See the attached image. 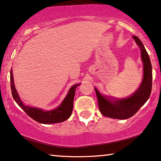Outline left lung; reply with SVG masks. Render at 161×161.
Segmentation results:
<instances>
[{"label":"left lung","mask_w":161,"mask_h":161,"mask_svg":"<svg viewBox=\"0 0 161 161\" xmlns=\"http://www.w3.org/2000/svg\"><path fill=\"white\" fill-rule=\"evenodd\" d=\"M141 50V58L143 63L144 75L139 87L128 98H113L112 97L101 95L95 87L98 98L99 110L103 116L110 118L125 119L133 116L144 105L150 96L152 91L151 61L144 44L137 36H132Z\"/></svg>","instance_id":"1"}]
</instances>
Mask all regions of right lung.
Returning a JSON list of instances; mask_svg holds the SVG:
<instances>
[{
	"instance_id": "obj_1",
	"label": "right lung",
	"mask_w": 161,
	"mask_h": 161,
	"mask_svg": "<svg viewBox=\"0 0 161 161\" xmlns=\"http://www.w3.org/2000/svg\"><path fill=\"white\" fill-rule=\"evenodd\" d=\"M10 80H11V89H12V96L19 107H21L27 114L31 118L34 119L38 123L42 124H53L62 123L66 120L71 116L72 110H73L74 98L75 96L76 88L80 84H76L72 86L68 92V94L65 98L63 99L60 105L53 110H44L42 108L33 107V106H25L22 103L20 99L18 92L16 90L14 83L13 71L11 69L10 72Z\"/></svg>"
}]
</instances>
